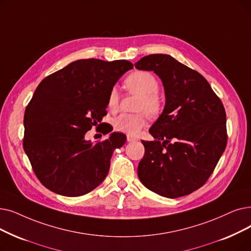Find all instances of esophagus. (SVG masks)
Masks as SVG:
<instances>
[{
  "label": "esophagus",
  "instance_id": "esophagus-1",
  "mask_svg": "<svg viewBox=\"0 0 251 251\" xmlns=\"http://www.w3.org/2000/svg\"><path fill=\"white\" fill-rule=\"evenodd\" d=\"M127 140L129 141V143H131V141L137 140V138H136V137H133V136H131V135H127Z\"/></svg>",
  "mask_w": 251,
  "mask_h": 251
}]
</instances>
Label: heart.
<instances>
[{
  "instance_id": "1",
  "label": "heart",
  "mask_w": 251,
  "mask_h": 251,
  "mask_svg": "<svg viewBox=\"0 0 251 251\" xmlns=\"http://www.w3.org/2000/svg\"><path fill=\"white\" fill-rule=\"evenodd\" d=\"M125 89L136 95L135 114H122L114 120V128L119 132L128 135H136L145 128L150 118H156L163 110V99L159 93L160 83L154 74L148 71H135L128 75L124 80ZM107 108L115 113L119 110L120 96L116 88L111 89L106 100Z\"/></svg>"
}]
</instances>
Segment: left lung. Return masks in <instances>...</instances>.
<instances>
[{
	"instance_id": "left-lung-1",
	"label": "left lung",
	"mask_w": 251,
	"mask_h": 251,
	"mask_svg": "<svg viewBox=\"0 0 251 251\" xmlns=\"http://www.w3.org/2000/svg\"><path fill=\"white\" fill-rule=\"evenodd\" d=\"M134 65L156 73L166 95L164 111L150 129L155 140L141 141L138 177L164 197L189 195L208 180L226 150L224 104L201 74L167 54H151Z\"/></svg>"
}]
</instances>
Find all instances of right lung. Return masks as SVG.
Masks as SVG:
<instances>
[{"instance_id":"add662e5","label":"right lung","mask_w":251,"mask_h":251,"mask_svg":"<svg viewBox=\"0 0 251 251\" xmlns=\"http://www.w3.org/2000/svg\"><path fill=\"white\" fill-rule=\"evenodd\" d=\"M132 68L128 60L80 59L39 84L25 108L23 145L45 188L77 197L103 181L113 151L125 144L126 136L115 132L92 144L85 134L106 115L108 93Z\"/></svg>"}]
</instances>
